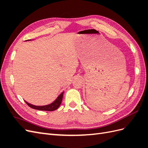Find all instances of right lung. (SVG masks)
<instances>
[{
	"label": "right lung",
	"mask_w": 148,
	"mask_h": 148,
	"mask_svg": "<svg viewBox=\"0 0 148 148\" xmlns=\"http://www.w3.org/2000/svg\"><path fill=\"white\" fill-rule=\"evenodd\" d=\"M63 95H64V92H62L59 96L57 97V99L53 102L52 104L47 105V106H34L31 104H29L27 102H25L26 103L29 107H30L31 108L34 109H36V110H46V111H53L59 108V107L61 104V102L62 101V98H63Z\"/></svg>",
	"instance_id": "right-lung-1"
}]
</instances>
